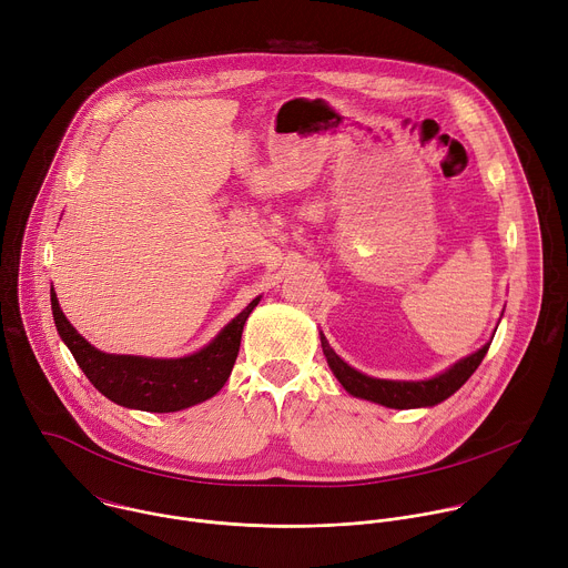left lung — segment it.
Segmentation results:
<instances>
[{
  "instance_id": "obj_1",
  "label": "left lung",
  "mask_w": 568,
  "mask_h": 568,
  "mask_svg": "<svg viewBox=\"0 0 568 568\" xmlns=\"http://www.w3.org/2000/svg\"><path fill=\"white\" fill-rule=\"evenodd\" d=\"M493 342L485 344L480 351L463 357L456 362L452 368L445 373L432 377V379H420V382H395V379H377L368 377L353 366H348L328 344V339L321 335V348L323 355L328 359V366L333 368L335 377L342 382V386L362 399H371L377 404H384V407L390 409H418V407H434V404L447 399L454 395L478 368L483 362L485 353H488Z\"/></svg>"
}]
</instances>
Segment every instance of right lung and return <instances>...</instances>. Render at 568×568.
Instances as JSON below:
<instances>
[{
	"label": "right lung",
	"mask_w": 568,
	"mask_h": 568,
	"mask_svg": "<svg viewBox=\"0 0 568 568\" xmlns=\"http://www.w3.org/2000/svg\"><path fill=\"white\" fill-rule=\"evenodd\" d=\"M256 296L242 310L224 331L202 351L178 359H152L134 355H110L94 348L67 321L51 290V310L60 339L71 351L75 364L83 368L88 379L112 402L128 409L171 414L182 412L213 397L231 375L235 364L242 328L258 305Z\"/></svg>",
	"instance_id": "1"
}]
</instances>
